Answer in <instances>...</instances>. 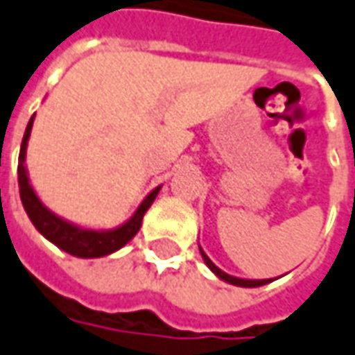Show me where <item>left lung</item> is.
Segmentation results:
<instances>
[{"label":"left lung","instance_id":"obj_1","mask_svg":"<svg viewBox=\"0 0 355 355\" xmlns=\"http://www.w3.org/2000/svg\"><path fill=\"white\" fill-rule=\"evenodd\" d=\"M199 252H201V256H203V261L207 263V268L211 270V272L215 273L218 279H223V282L230 283V285H236V287H260V285H266V283L273 282V279H242V277H234V275H228L227 272H223L220 268H216L213 261L209 260V256H207L203 248L199 246Z\"/></svg>","mask_w":355,"mask_h":355}]
</instances>
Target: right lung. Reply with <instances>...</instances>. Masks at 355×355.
<instances>
[{
	"instance_id": "obj_1",
	"label": "right lung",
	"mask_w": 355,
	"mask_h": 355,
	"mask_svg": "<svg viewBox=\"0 0 355 355\" xmlns=\"http://www.w3.org/2000/svg\"><path fill=\"white\" fill-rule=\"evenodd\" d=\"M33 121H35V115L31 116L27 128H25V137H23L21 152H19V166H17L21 203L25 207L31 223L54 246H58V248L72 254L76 258H103V256H109V254L123 248L127 242L135 239V234L140 230L142 216L148 211L150 205L154 203V199H156L162 185L156 187V189H152L144 197V201L140 203L139 209L135 211V215L130 216L128 220H125L123 225H119V227L97 230V228H85L80 227V225H73V223L62 218L56 213H52L49 207L40 201L39 195L35 193V189L31 185L25 158H27V142L28 137H31Z\"/></svg>"
}]
</instances>
